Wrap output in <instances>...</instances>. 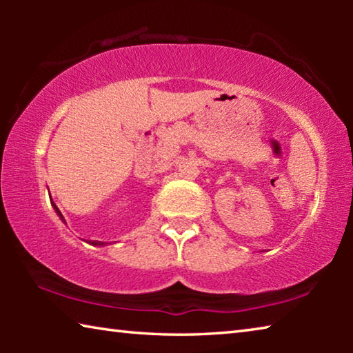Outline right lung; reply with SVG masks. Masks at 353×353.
Here are the masks:
<instances>
[{"label": "right lung", "mask_w": 353, "mask_h": 353, "mask_svg": "<svg viewBox=\"0 0 353 353\" xmlns=\"http://www.w3.org/2000/svg\"><path fill=\"white\" fill-rule=\"evenodd\" d=\"M52 205H54V208H56V212H57V214H59V216H61V218H63V216H62V213H61V212H59V208L56 207V204H52ZM92 244H94V246H97V244H99V246H103V244H104V243H103V241H92Z\"/></svg>", "instance_id": "obj_1"}]
</instances>
